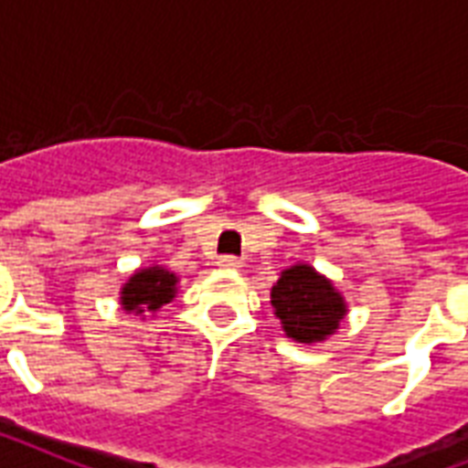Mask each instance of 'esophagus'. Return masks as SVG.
I'll use <instances>...</instances> for the list:
<instances>
[{
  "instance_id": "34e87169",
  "label": "esophagus",
  "mask_w": 468,
  "mask_h": 468,
  "mask_svg": "<svg viewBox=\"0 0 468 468\" xmlns=\"http://www.w3.org/2000/svg\"><path fill=\"white\" fill-rule=\"evenodd\" d=\"M218 267H223V270H240L242 260L233 258V255H223V258H218Z\"/></svg>"
}]
</instances>
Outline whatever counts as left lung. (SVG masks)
Returning a JSON list of instances; mask_svg holds the SVG:
<instances>
[{
  "label": "left lung",
  "mask_w": 468,
  "mask_h": 468,
  "mask_svg": "<svg viewBox=\"0 0 468 468\" xmlns=\"http://www.w3.org/2000/svg\"><path fill=\"white\" fill-rule=\"evenodd\" d=\"M272 306L282 329L299 344L324 341L346 316L344 297L309 265H294L280 274L272 287Z\"/></svg>",
  "instance_id": "8db88e82"
}]
</instances>
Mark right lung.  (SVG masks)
Returning <instances> with one entry per match:
<instances>
[{"label": "right lung", "mask_w": 468, "mask_h": 468, "mask_svg": "<svg viewBox=\"0 0 468 468\" xmlns=\"http://www.w3.org/2000/svg\"><path fill=\"white\" fill-rule=\"evenodd\" d=\"M174 294H176V274L166 272L164 267H149L132 274L120 292V302L124 312L144 314L169 304Z\"/></svg>", "instance_id": "add662e5"}]
</instances>
